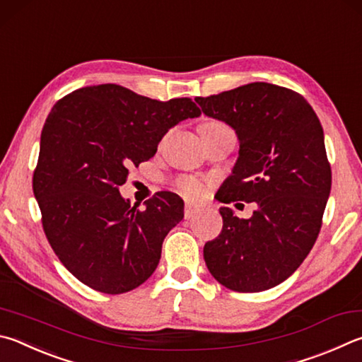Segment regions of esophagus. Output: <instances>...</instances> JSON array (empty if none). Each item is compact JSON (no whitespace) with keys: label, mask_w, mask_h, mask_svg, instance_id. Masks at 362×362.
<instances>
[{"label":"esophagus","mask_w":362,"mask_h":362,"mask_svg":"<svg viewBox=\"0 0 362 362\" xmlns=\"http://www.w3.org/2000/svg\"><path fill=\"white\" fill-rule=\"evenodd\" d=\"M196 214H198V209H194L192 204H185V209H183V215H185V220L193 218Z\"/></svg>","instance_id":"obj_1"}]
</instances>
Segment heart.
I'll return each mask as SVG.
<instances>
[{
  "label": "heart",
  "mask_w": 362,
  "mask_h": 362,
  "mask_svg": "<svg viewBox=\"0 0 362 362\" xmlns=\"http://www.w3.org/2000/svg\"><path fill=\"white\" fill-rule=\"evenodd\" d=\"M175 188L182 196H185L189 201H201L207 193V188L196 177L183 175L175 180Z\"/></svg>",
  "instance_id": "heart-1"
}]
</instances>
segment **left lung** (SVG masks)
<instances>
[{
  "mask_svg": "<svg viewBox=\"0 0 362 362\" xmlns=\"http://www.w3.org/2000/svg\"><path fill=\"white\" fill-rule=\"evenodd\" d=\"M194 101L239 137V158L216 198L256 204L248 220L220 209L221 233L204 245V261L214 279L233 291L277 286L310 253L331 193L318 117L304 96L266 82Z\"/></svg>",
  "mask_w": 362,
  "mask_h": 362,
  "instance_id": "obj_1",
  "label": "left lung"
}]
</instances>
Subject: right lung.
<instances>
[{"label":"right lung","instance_id":"obj_1","mask_svg":"<svg viewBox=\"0 0 362 362\" xmlns=\"http://www.w3.org/2000/svg\"><path fill=\"white\" fill-rule=\"evenodd\" d=\"M199 115L189 98L150 100L115 83L78 88L52 107L33 193L50 247L83 285L122 294L155 272L183 201L158 192L139 209L118 187L128 168L152 158L169 128Z\"/></svg>","mask_w":362,"mask_h":362}]
</instances>
